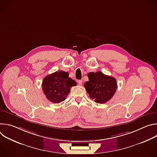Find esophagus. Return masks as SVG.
I'll use <instances>...</instances> for the list:
<instances>
[{
    "label": "esophagus",
    "mask_w": 157,
    "mask_h": 157,
    "mask_svg": "<svg viewBox=\"0 0 157 157\" xmlns=\"http://www.w3.org/2000/svg\"><path fill=\"white\" fill-rule=\"evenodd\" d=\"M82 80H78V83L79 85H81L82 84Z\"/></svg>",
    "instance_id": "34e87169"
}]
</instances>
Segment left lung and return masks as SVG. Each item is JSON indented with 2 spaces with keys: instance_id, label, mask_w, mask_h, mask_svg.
<instances>
[{
  "instance_id": "8db88e82",
  "label": "left lung",
  "mask_w": 157,
  "mask_h": 157,
  "mask_svg": "<svg viewBox=\"0 0 157 157\" xmlns=\"http://www.w3.org/2000/svg\"><path fill=\"white\" fill-rule=\"evenodd\" d=\"M87 76L89 81L84 83V87L89 97L96 102L104 104L113 98L117 88L116 79L114 77L101 71L91 72Z\"/></svg>"
}]
</instances>
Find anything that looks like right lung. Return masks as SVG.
<instances>
[{"label":"right lung","instance_id":"right-lung-1","mask_svg":"<svg viewBox=\"0 0 157 157\" xmlns=\"http://www.w3.org/2000/svg\"><path fill=\"white\" fill-rule=\"evenodd\" d=\"M76 85V82L69 77L68 73L59 71L43 79L42 89L48 100L57 104L65 100L71 87Z\"/></svg>","mask_w":157,"mask_h":157}]
</instances>
